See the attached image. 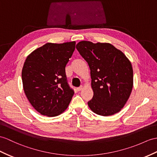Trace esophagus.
I'll return each instance as SVG.
<instances>
[{
    "instance_id": "esophagus-1",
    "label": "esophagus",
    "mask_w": 157,
    "mask_h": 157,
    "mask_svg": "<svg viewBox=\"0 0 157 157\" xmlns=\"http://www.w3.org/2000/svg\"><path fill=\"white\" fill-rule=\"evenodd\" d=\"M82 86H81L80 87H78V88H77V89H76V90H77V91H81L82 89Z\"/></svg>"
}]
</instances>
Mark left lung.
<instances>
[{"instance_id":"left-lung-1","label":"left lung","mask_w":157,"mask_h":157,"mask_svg":"<svg viewBox=\"0 0 157 157\" xmlns=\"http://www.w3.org/2000/svg\"><path fill=\"white\" fill-rule=\"evenodd\" d=\"M76 48L90 71L93 97L88 105L93 113L107 117L121 111L133 87L131 61L120 50L107 43L81 41Z\"/></svg>"}]
</instances>
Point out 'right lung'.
<instances>
[{
  "label": "right lung",
  "mask_w": 157,
  "mask_h": 157,
  "mask_svg": "<svg viewBox=\"0 0 157 157\" xmlns=\"http://www.w3.org/2000/svg\"><path fill=\"white\" fill-rule=\"evenodd\" d=\"M75 41L48 43L33 51L25 60L22 81L25 95L37 112L56 117L65 110L73 97L65 67L75 49Z\"/></svg>",
  "instance_id": "1"
}]
</instances>
